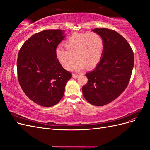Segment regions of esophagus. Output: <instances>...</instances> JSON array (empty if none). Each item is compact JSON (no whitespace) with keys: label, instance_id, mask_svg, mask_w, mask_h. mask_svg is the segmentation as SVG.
Returning <instances> with one entry per match:
<instances>
[{"label":"esophagus","instance_id":"34e87169","mask_svg":"<svg viewBox=\"0 0 150 150\" xmlns=\"http://www.w3.org/2000/svg\"><path fill=\"white\" fill-rule=\"evenodd\" d=\"M78 76H79L78 74H72V77H73L74 78H77Z\"/></svg>","mask_w":150,"mask_h":150}]
</instances>
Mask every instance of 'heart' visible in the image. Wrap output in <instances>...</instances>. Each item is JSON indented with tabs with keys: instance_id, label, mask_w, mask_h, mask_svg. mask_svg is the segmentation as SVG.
Returning <instances> with one entry per match:
<instances>
[{
	"instance_id": "heart-1",
	"label": "heart",
	"mask_w": 150,
	"mask_h": 150,
	"mask_svg": "<svg viewBox=\"0 0 150 150\" xmlns=\"http://www.w3.org/2000/svg\"><path fill=\"white\" fill-rule=\"evenodd\" d=\"M65 48L58 47L56 54L58 61L66 70H70L77 61L74 69L81 71L86 66H96L102 57L104 51V40L101 35L89 32L74 33L64 43Z\"/></svg>"
}]
</instances>
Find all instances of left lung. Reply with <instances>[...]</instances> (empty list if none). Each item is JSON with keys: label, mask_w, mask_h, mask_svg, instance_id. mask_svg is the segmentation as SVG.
Instances as JSON below:
<instances>
[{"label": "left lung", "mask_w": 150, "mask_h": 150, "mask_svg": "<svg viewBox=\"0 0 150 150\" xmlns=\"http://www.w3.org/2000/svg\"><path fill=\"white\" fill-rule=\"evenodd\" d=\"M93 31L102 36L104 51L95 69L86 74L88 81L82 91L88 102L102 106L114 101L128 86L134 54L129 43L117 32L105 28Z\"/></svg>", "instance_id": "1"}]
</instances>
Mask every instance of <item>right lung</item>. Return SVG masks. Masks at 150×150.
Listing matches in <instances>:
<instances>
[{
  "mask_svg": "<svg viewBox=\"0 0 150 150\" xmlns=\"http://www.w3.org/2000/svg\"><path fill=\"white\" fill-rule=\"evenodd\" d=\"M64 30H44L32 35L18 54L17 77L31 101L51 107L61 101L72 74L58 61L56 49L64 39Z\"/></svg>",
  "mask_w": 150,
  "mask_h": 150,
  "instance_id": "obj_1",
  "label": "right lung"
}]
</instances>
